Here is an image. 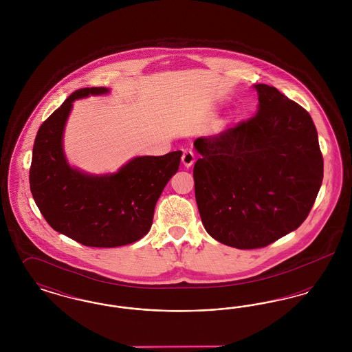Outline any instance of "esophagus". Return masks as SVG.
I'll use <instances>...</instances> for the list:
<instances>
[{
    "label": "esophagus",
    "mask_w": 352,
    "mask_h": 352,
    "mask_svg": "<svg viewBox=\"0 0 352 352\" xmlns=\"http://www.w3.org/2000/svg\"><path fill=\"white\" fill-rule=\"evenodd\" d=\"M194 161H195L194 153H192V151H184V155H182V164H184V168L192 166Z\"/></svg>",
    "instance_id": "esophagus-1"
}]
</instances>
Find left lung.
<instances>
[{
    "instance_id": "8db88e82",
    "label": "left lung",
    "mask_w": 352,
    "mask_h": 352,
    "mask_svg": "<svg viewBox=\"0 0 352 352\" xmlns=\"http://www.w3.org/2000/svg\"><path fill=\"white\" fill-rule=\"evenodd\" d=\"M258 111L194 141L195 199L206 231L256 250L297 230L323 179L318 133L309 112L277 88L256 84Z\"/></svg>"
}]
</instances>
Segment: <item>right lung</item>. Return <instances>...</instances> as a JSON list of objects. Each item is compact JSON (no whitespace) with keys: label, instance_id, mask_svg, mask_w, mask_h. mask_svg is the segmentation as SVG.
I'll list each match as a JSON object with an SVG mask.
<instances>
[{"label":"right lung","instance_id":"obj_1","mask_svg":"<svg viewBox=\"0 0 352 352\" xmlns=\"http://www.w3.org/2000/svg\"><path fill=\"white\" fill-rule=\"evenodd\" d=\"M105 92L104 87L78 89L43 121L34 141L29 181L34 201L55 231L85 247L115 248L149 232L155 203L178 171L182 151L137 157L104 177L69 168L62 135L72 102Z\"/></svg>","mask_w":352,"mask_h":352}]
</instances>
